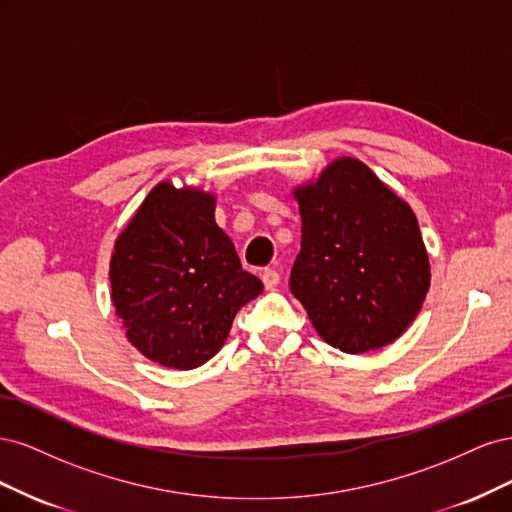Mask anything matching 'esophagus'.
<instances>
[{"label": "esophagus", "mask_w": 512, "mask_h": 512, "mask_svg": "<svg viewBox=\"0 0 512 512\" xmlns=\"http://www.w3.org/2000/svg\"><path fill=\"white\" fill-rule=\"evenodd\" d=\"M260 280H262V284H265L267 290H273L277 284H280V273H277L275 269H265L260 275Z\"/></svg>", "instance_id": "34e87169"}]
</instances>
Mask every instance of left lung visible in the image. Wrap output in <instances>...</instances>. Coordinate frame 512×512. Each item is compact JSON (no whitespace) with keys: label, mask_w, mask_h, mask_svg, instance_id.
Instances as JSON below:
<instances>
[{"label":"left lung","mask_w":512,"mask_h":512,"mask_svg":"<svg viewBox=\"0 0 512 512\" xmlns=\"http://www.w3.org/2000/svg\"><path fill=\"white\" fill-rule=\"evenodd\" d=\"M294 196L303 228L290 292L320 337L348 354L395 342L431 280L412 209L354 158L333 162Z\"/></svg>","instance_id":"obj_1"}]
</instances>
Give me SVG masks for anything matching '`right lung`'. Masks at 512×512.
<instances>
[{"label":"right lung","mask_w":512,"mask_h":512,"mask_svg":"<svg viewBox=\"0 0 512 512\" xmlns=\"http://www.w3.org/2000/svg\"><path fill=\"white\" fill-rule=\"evenodd\" d=\"M213 209L211 194L160 183L115 243L108 277L117 316L132 346L164 367L207 363L262 292Z\"/></svg>","instance_id":"obj_1"}]
</instances>
